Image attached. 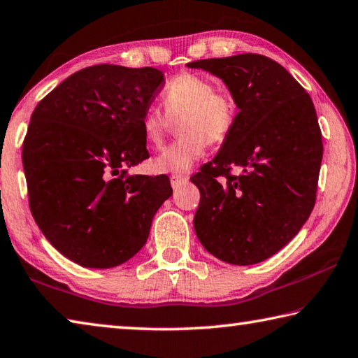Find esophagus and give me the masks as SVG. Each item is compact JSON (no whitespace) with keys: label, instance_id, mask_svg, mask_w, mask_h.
<instances>
[{"label":"esophagus","instance_id":"34e87169","mask_svg":"<svg viewBox=\"0 0 358 358\" xmlns=\"http://www.w3.org/2000/svg\"><path fill=\"white\" fill-rule=\"evenodd\" d=\"M187 180H189L187 176H171V178H169V182H171V187L174 190H178L180 185L187 182Z\"/></svg>","mask_w":358,"mask_h":358}]
</instances>
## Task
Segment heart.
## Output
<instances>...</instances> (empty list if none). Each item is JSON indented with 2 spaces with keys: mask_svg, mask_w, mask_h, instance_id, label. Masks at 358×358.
I'll list each match as a JSON object with an SVG mask.
<instances>
[{
  "mask_svg": "<svg viewBox=\"0 0 358 358\" xmlns=\"http://www.w3.org/2000/svg\"><path fill=\"white\" fill-rule=\"evenodd\" d=\"M163 111L144 110L140 127L149 148H160L171 122H179L182 140L173 143L150 162L159 174L185 176L201 159L208 141L217 143L228 136L236 122V102L227 91L215 90L209 78L180 73L162 94Z\"/></svg>",
  "mask_w": 358,
  "mask_h": 358,
  "instance_id": "obj_1",
  "label": "heart"
}]
</instances>
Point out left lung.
Here are the masks:
<instances>
[{
	"mask_svg": "<svg viewBox=\"0 0 358 358\" xmlns=\"http://www.w3.org/2000/svg\"><path fill=\"white\" fill-rule=\"evenodd\" d=\"M189 67L220 78L239 108L222 149L192 178L201 193L195 233L220 261L258 264L280 252L315 208L324 150L315 105L283 66L262 55ZM233 166L239 176L229 174Z\"/></svg>",
	"mask_w": 358,
	"mask_h": 358,
	"instance_id": "obj_1",
	"label": "left lung"
}]
</instances>
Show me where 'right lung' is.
Segmentation results:
<instances>
[{"label": "right lung", "instance_id": "add662e5", "mask_svg": "<svg viewBox=\"0 0 358 358\" xmlns=\"http://www.w3.org/2000/svg\"><path fill=\"white\" fill-rule=\"evenodd\" d=\"M162 71L99 64L42 99L23 143L29 209L47 241L75 264L111 268L148 241L173 195L168 176H125L148 159L140 119Z\"/></svg>", "mask_w": 358, "mask_h": 358}]
</instances>
